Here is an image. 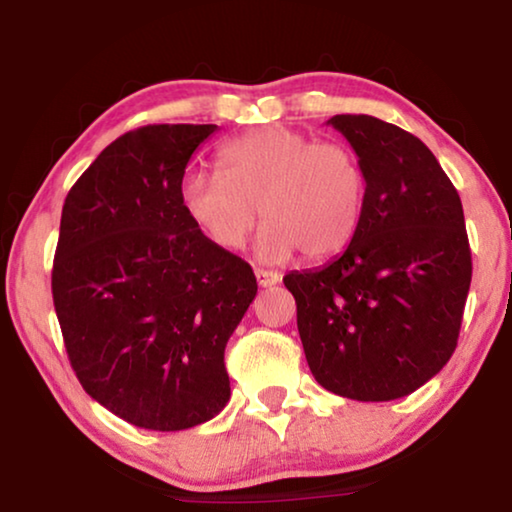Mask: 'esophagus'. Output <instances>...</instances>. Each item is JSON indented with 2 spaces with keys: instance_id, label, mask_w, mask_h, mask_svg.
<instances>
[{
  "instance_id": "esophagus-1",
  "label": "esophagus",
  "mask_w": 512,
  "mask_h": 512,
  "mask_svg": "<svg viewBox=\"0 0 512 512\" xmlns=\"http://www.w3.org/2000/svg\"><path fill=\"white\" fill-rule=\"evenodd\" d=\"M256 282L258 286H263V289H268V286H275L282 282V275L279 272H272V270H256Z\"/></svg>"
}]
</instances>
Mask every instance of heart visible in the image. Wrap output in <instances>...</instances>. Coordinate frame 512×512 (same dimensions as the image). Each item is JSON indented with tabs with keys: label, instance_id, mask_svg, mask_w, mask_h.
Here are the masks:
<instances>
[{
	"label": "heart",
	"instance_id": "heart-1",
	"mask_svg": "<svg viewBox=\"0 0 512 512\" xmlns=\"http://www.w3.org/2000/svg\"><path fill=\"white\" fill-rule=\"evenodd\" d=\"M221 172L191 170L181 179V207L214 247L247 244L258 214L265 223L256 254L282 263L300 251L305 261L340 254L359 230L366 172L342 142L270 125L233 139L219 151Z\"/></svg>",
	"mask_w": 512,
	"mask_h": 512
}]
</instances>
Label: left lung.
<instances>
[{
    "mask_svg": "<svg viewBox=\"0 0 512 512\" xmlns=\"http://www.w3.org/2000/svg\"><path fill=\"white\" fill-rule=\"evenodd\" d=\"M328 123L361 160L366 205L345 254L284 286L314 380L354 401H394L457 347L473 272L464 209L422 139L366 114Z\"/></svg>",
    "mask_w": 512,
    "mask_h": 512,
    "instance_id": "obj_1",
    "label": "left lung"
}]
</instances>
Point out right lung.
I'll list each match as a JSON object with an SVG mask.
<instances>
[{
  "label": "right lung",
  "instance_id": "add662e5",
  "mask_svg": "<svg viewBox=\"0 0 512 512\" xmlns=\"http://www.w3.org/2000/svg\"><path fill=\"white\" fill-rule=\"evenodd\" d=\"M216 125H144L67 193L53 305L81 387L125 422L198 426L226 408L228 338L256 298L249 263L188 219L179 186Z\"/></svg>",
  "mask_w": 512,
  "mask_h": 512
}]
</instances>
